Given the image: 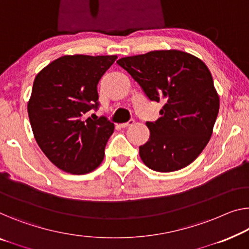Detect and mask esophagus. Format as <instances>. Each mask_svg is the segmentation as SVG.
<instances>
[{"label":"esophagus","instance_id":"obj_1","mask_svg":"<svg viewBox=\"0 0 249 249\" xmlns=\"http://www.w3.org/2000/svg\"><path fill=\"white\" fill-rule=\"evenodd\" d=\"M133 124H134V120H131V121L126 122V123H123V124H121V127H123V128H125V127H128V126H131V125H133Z\"/></svg>","mask_w":249,"mask_h":249}]
</instances>
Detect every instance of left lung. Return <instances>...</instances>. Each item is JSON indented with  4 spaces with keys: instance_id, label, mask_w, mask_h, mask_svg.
Masks as SVG:
<instances>
[{
    "instance_id": "1",
    "label": "left lung",
    "mask_w": 249,
    "mask_h": 249,
    "mask_svg": "<svg viewBox=\"0 0 249 249\" xmlns=\"http://www.w3.org/2000/svg\"><path fill=\"white\" fill-rule=\"evenodd\" d=\"M117 64L151 101L164 103L162 116L146 123L151 136L140 146L141 160L158 172L191 164L210 141L219 112V95L205 62L171 49L121 58Z\"/></svg>"
}]
</instances>
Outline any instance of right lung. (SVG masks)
<instances>
[{"label":"right lung","instance_id":"right-lung-1","mask_svg":"<svg viewBox=\"0 0 249 249\" xmlns=\"http://www.w3.org/2000/svg\"><path fill=\"white\" fill-rule=\"evenodd\" d=\"M117 55H62L33 81L28 114L46 157L62 171L86 174L101 165L114 124L86 117L97 108V84Z\"/></svg>","mask_w":249,"mask_h":249}]
</instances>
